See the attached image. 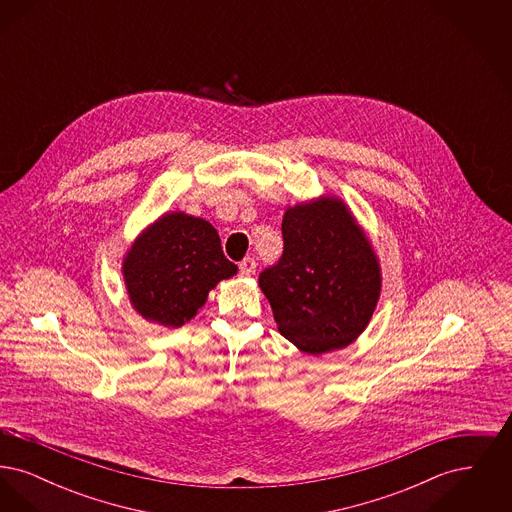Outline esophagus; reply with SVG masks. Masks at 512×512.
I'll return each instance as SVG.
<instances>
[{
  "instance_id": "34e87169",
  "label": "esophagus",
  "mask_w": 512,
  "mask_h": 512,
  "mask_svg": "<svg viewBox=\"0 0 512 512\" xmlns=\"http://www.w3.org/2000/svg\"><path fill=\"white\" fill-rule=\"evenodd\" d=\"M255 267H257L255 259L253 257H245L244 261L240 263V274L242 276H251V274H255Z\"/></svg>"
}]
</instances>
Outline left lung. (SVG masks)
Returning <instances> with one entry per match:
<instances>
[{"instance_id": "left-lung-1", "label": "left lung", "mask_w": 512, "mask_h": 512, "mask_svg": "<svg viewBox=\"0 0 512 512\" xmlns=\"http://www.w3.org/2000/svg\"><path fill=\"white\" fill-rule=\"evenodd\" d=\"M284 253L259 274L284 338L322 355L357 340L372 317L380 265L345 203L336 197L290 207L282 220Z\"/></svg>"}]
</instances>
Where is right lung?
<instances>
[{"mask_svg": "<svg viewBox=\"0 0 512 512\" xmlns=\"http://www.w3.org/2000/svg\"><path fill=\"white\" fill-rule=\"evenodd\" d=\"M236 270L222 253L217 230L186 213H167L153 222L122 263L132 307L169 328L194 318L209 290Z\"/></svg>", "mask_w": 512, "mask_h": 512, "instance_id": "add662e5", "label": "right lung"}]
</instances>
